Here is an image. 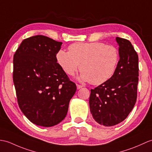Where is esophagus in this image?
<instances>
[{"label":"esophagus","instance_id":"34e87169","mask_svg":"<svg viewBox=\"0 0 152 152\" xmlns=\"http://www.w3.org/2000/svg\"><path fill=\"white\" fill-rule=\"evenodd\" d=\"M76 86H77V89H81V88L83 87V86H82V85H80V84H77Z\"/></svg>","mask_w":152,"mask_h":152}]
</instances>
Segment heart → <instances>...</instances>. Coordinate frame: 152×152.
<instances>
[{
    "instance_id": "b5f03b06",
    "label": "heart",
    "mask_w": 152,
    "mask_h": 152,
    "mask_svg": "<svg viewBox=\"0 0 152 152\" xmlns=\"http://www.w3.org/2000/svg\"><path fill=\"white\" fill-rule=\"evenodd\" d=\"M56 59L66 75L73 76L80 67L81 81L99 86L115 75L120 61V52L115 46L102 42L75 43L69 46V52L59 50Z\"/></svg>"
}]
</instances>
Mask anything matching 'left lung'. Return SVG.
I'll return each mask as SVG.
<instances>
[{"mask_svg": "<svg viewBox=\"0 0 152 152\" xmlns=\"http://www.w3.org/2000/svg\"><path fill=\"white\" fill-rule=\"evenodd\" d=\"M120 52L117 70L112 78L91 89L89 106L95 121L113 126L127 118L137 100L139 58L129 41L116 37Z\"/></svg>", "mask_w": 152, "mask_h": 152, "instance_id": "obj_1", "label": "left lung"}]
</instances>
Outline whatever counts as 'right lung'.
I'll use <instances>...</instances> for the list:
<instances>
[{"label":"right lung","mask_w":152,"mask_h":152,"mask_svg":"<svg viewBox=\"0 0 152 152\" xmlns=\"http://www.w3.org/2000/svg\"><path fill=\"white\" fill-rule=\"evenodd\" d=\"M61 42L44 36L24 39L13 56V80L19 106L34 124L51 127L65 118L76 93L57 63Z\"/></svg>","instance_id":"right-lung-1"}]
</instances>
